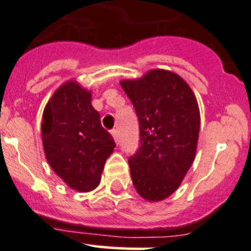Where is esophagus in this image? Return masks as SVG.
Wrapping results in <instances>:
<instances>
[{
  "mask_svg": "<svg viewBox=\"0 0 251 251\" xmlns=\"http://www.w3.org/2000/svg\"><path fill=\"white\" fill-rule=\"evenodd\" d=\"M110 133H111V136H113V138H114V141L116 142V143H118L119 142V136H118V131L115 130V128H114V130H111L110 131Z\"/></svg>",
  "mask_w": 251,
  "mask_h": 251,
  "instance_id": "1",
  "label": "esophagus"
}]
</instances>
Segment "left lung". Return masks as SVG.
Returning a JSON list of instances; mask_svg holds the SVG:
<instances>
[{"instance_id": "obj_1", "label": "left lung", "mask_w": 251, "mask_h": 251, "mask_svg": "<svg viewBox=\"0 0 251 251\" xmlns=\"http://www.w3.org/2000/svg\"><path fill=\"white\" fill-rule=\"evenodd\" d=\"M120 85L140 121L141 146L128 158L133 186L146 201H163L178 188L196 156L197 98L188 83L169 70H151Z\"/></svg>"}]
</instances>
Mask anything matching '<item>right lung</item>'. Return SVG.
I'll return each mask as SVG.
<instances>
[{"instance_id": "add662e5", "label": "right lung", "mask_w": 251, "mask_h": 251, "mask_svg": "<svg viewBox=\"0 0 251 251\" xmlns=\"http://www.w3.org/2000/svg\"><path fill=\"white\" fill-rule=\"evenodd\" d=\"M42 143L52 170L70 188L93 191L115 142L100 125L91 92L68 81L52 96L42 115Z\"/></svg>"}]
</instances>
